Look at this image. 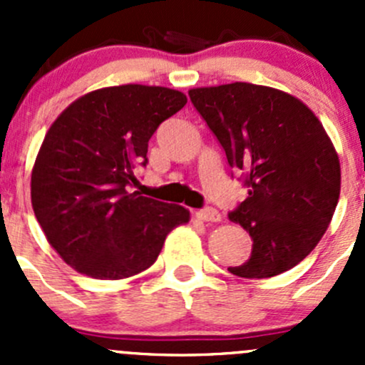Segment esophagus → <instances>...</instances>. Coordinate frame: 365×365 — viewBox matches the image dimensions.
<instances>
[{
    "label": "esophagus",
    "mask_w": 365,
    "mask_h": 365,
    "mask_svg": "<svg viewBox=\"0 0 365 365\" xmlns=\"http://www.w3.org/2000/svg\"><path fill=\"white\" fill-rule=\"evenodd\" d=\"M196 217L200 220H203V222H219L220 220V213L215 208L200 210V212H196Z\"/></svg>",
    "instance_id": "1"
}]
</instances>
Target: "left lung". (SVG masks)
Returning a JSON list of instances; mask_svg holds the SVG:
<instances>
[{
	"label": "left lung",
	"mask_w": 365,
	"mask_h": 365,
	"mask_svg": "<svg viewBox=\"0 0 365 365\" xmlns=\"http://www.w3.org/2000/svg\"><path fill=\"white\" fill-rule=\"evenodd\" d=\"M189 97L249 189L230 220L251 235L252 252L227 270L245 279L289 270L318 245L339 201V157L325 128L275 88L231 83Z\"/></svg>",
	"instance_id": "1"
}]
</instances>
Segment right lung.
<instances>
[{
  "label": "right lung",
  "instance_id": "right-lung-1",
  "mask_svg": "<svg viewBox=\"0 0 365 365\" xmlns=\"http://www.w3.org/2000/svg\"><path fill=\"white\" fill-rule=\"evenodd\" d=\"M182 91L123 84L83 95L56 118L31 173V205L65 263L95 279H125L155 263L189 210L132 190L159 125Z\"/></svg>",
  "mask_w": 365,
  "mask_h": 365
}]
</instances>
